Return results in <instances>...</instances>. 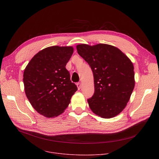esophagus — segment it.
I'll use <instances>...</instances> for the list:
<instances>
[{"label": "esophagus", "mask_w": 159, "mask_h": 159, "mask_svg": "<svg viewBox=\"0 0 159 159\" xmlns=\"http://www.w3.org/2000/svg\"><path fill=\"white\" fill-rule=\"evenodd\" d=\"M77 88H78V89H80L82 88V84L81 82H78L77 84Z\"/></svg>", "instance_id": "obj_1"}]
</instances>
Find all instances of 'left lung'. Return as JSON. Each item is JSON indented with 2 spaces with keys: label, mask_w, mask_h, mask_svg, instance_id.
Segmentation results:
<instances>
[{
  "label": "left lung",
  "mask_w": 159,
  "mask_h": 159,
  "mask_svg": "<svg viewBox=\"0 0 159 159\" xmlns=\"http://www.w3.org/2000/svg\"><path fill=\"white\" fill-rule=\"evenodd\" d=\"M77 50L93 74L94 94L88 99L90 109L104 119L119 115L135 87L133 63L119 49L111 45L79 44Z\"/></svg>",
  "instance_id": "8db88e82"
}]
</instances>
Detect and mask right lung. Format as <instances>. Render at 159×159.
Here are the masks:
<instances>
[{"instance_id": "obj_1", "label": "right lung", "mask_w": 159, "mask_h": 159, "mask_svg": "<svg viewBox=\"0 0 159 159\" xmlns=\"http://www.w3.org/2000/svg\"><path fill=\"white\" fill-rule=\"evenodd\" d=\"M73 53L71 46L46 48L33 57L24 70L26 97L33 107L46 117L61 114L77 90L66 69Z\"/></svg>"}]
</instances>
